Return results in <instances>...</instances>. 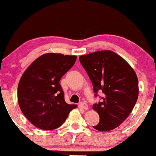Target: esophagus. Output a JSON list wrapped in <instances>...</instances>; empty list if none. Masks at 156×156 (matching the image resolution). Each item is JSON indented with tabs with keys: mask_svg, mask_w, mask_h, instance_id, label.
I'll return each mask as SVG.
<instances>
[{
	"mask_svg": "<svg viewBox=\"0 0 156 156\" xmlns=\"http://www.w3.org/2000/svg\"><path fill=\"white\" fill-rule=\"evenodd\" d=\"M79 106H80V107H82V108H84V109H87V108H88V105H87L86 102H80V103L79 104Z\"/></svg>",
	"mask_w": 156,
	"mask_h": 156,
	"instance_id": "1",
	"label": "esophagus"
}]
</instances>
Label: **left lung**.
<instances>
[{"mask_svg": "<svg viewBox=\"0 0 156 156\" xmlns=\"http://www.w3.org/2000/svg\"><path fill=\"white\" fill-rule=\"evenodd\" d=\"M93 84L95 97L101 91V101L93 105L100 121L93 128L108 131L118 127L129 116L138 97L137 76L122 57L110 50L80 57Z\"/></svg>", "mask_w": 156, "mask_h": 156, "instance_id": "left-lung-1", "label": "left lung"}]
</instances>
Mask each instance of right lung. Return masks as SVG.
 Masks as SVG:
<instances>
[{
    "label": "right lung",
    "mask_w": 156,
    "mask_h": 156,
    "mask_svg": "<svg viewBox=\"0 0 156 156\" xmlns=\"http://www.w3.org/2000/svg\"><path fill=\"white\" fill-rule=\"evenodd\" d=\"M76 56L47 53L25 70L18 87V104L30 122L42 130L62 125L76 105L66 103L59 81L75 63Z\"/></svg>",
    "instance_id": "right-lung-1"
}]
</instances>
